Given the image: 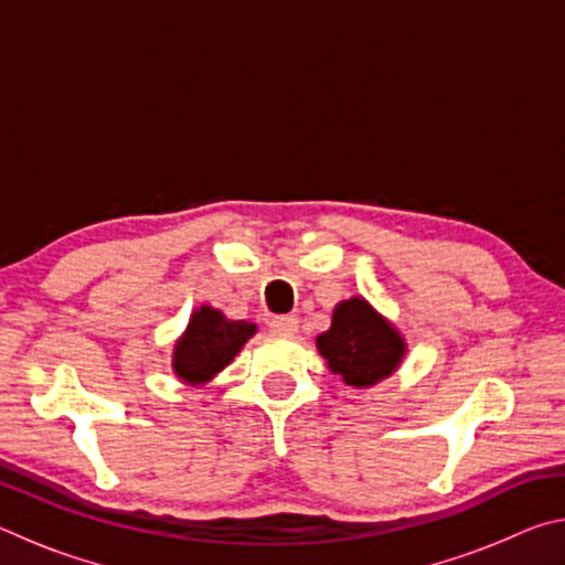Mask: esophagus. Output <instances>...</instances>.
Wrapping results in <instances>:
<instances>
[{"instance_id":"1","label":"esophagus","mask_w":565,"mask_h":565,"mask_svg":"<svg viewBox=\"0 0 565 565\" xmlns=\"http://www.w3.org/2000/svg\"><path fill=\"white\" fill-rule=\"evenodd\" d=\"M269 329L279 333V337H294L296 329H299V321H296V317H274L269 321Z\"/></svg>"}]
</instances>
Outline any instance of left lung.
Wrapping results in <instances>:
<instances>
[{
	"label": "left lung",
	"instance_id": "8db88e82",
	"mask_svg": "<svg viewBox=\"0 0 565 565\" xmlns=\"http://www.w3.org/2000/svg\"><path fill=\"white\" fill-rule=\"evenodd\" d=\"M317 349L343 384L369 388L396 374L406 356V339L363 296H351L337 303L329 331L317 337Z\"/></svg>",
	"mask_w": 565,
	"mask_h": 565
}]
</instances>
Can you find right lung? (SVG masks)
I'll use <instances>...</instances> for the list:
<instances>
[{
	"label": "right lung",
	"mask_w": 565,
	"mask_h": 565,
	"mask_svg": "<svg viewBox=\"0 0 565 565\" xmlns=\"http://www.w3.org/2000/svg\"><path fill=\"white\" fill-rule=\"evenodd\" d=\"M256 333V323L226 319L214 306H199L174 343L171 371L186 386H204L234 361Z\"/></svg>",
	"instance_id": "1"
}]
</instances>
